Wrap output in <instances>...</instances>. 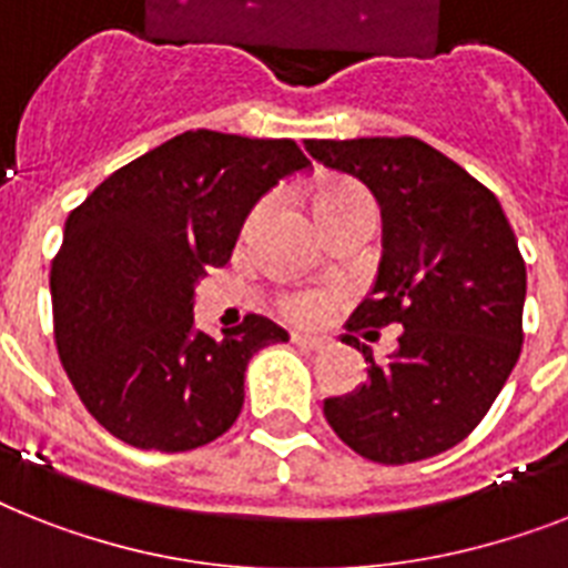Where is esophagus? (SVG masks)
<instances>
[{"label": "esophagus", "instance_id": "1", "mask_svg": "<svg viewBox=\"0 0 568 568\" xmlns=\"http://www.w3.org/2000/svg\"><path fill=\"white\" fill-rule=\"evenodd\" d=\"M292 341H294V344H297V347H303V349H324L326 344H329V341L321 338V335H303V332H294Z\"/></svg>", "mask_w": 568, "mask_h": 568}]
</instances>
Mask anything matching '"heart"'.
I'll list each match as a JSON object with an SVG mask.
<instances>
[{"instance_id": "heart-1", "label": "heart", "mask_w": 568, "mask_h": 568, "mask_svg": "<svg viewBox=\"0 0 568 568\" xmlns=\"http://www.w3.org/2000/svg\"><path fill=\"white\" fill-rule=\"evenodd\" d=\"M312 206H315L317 221H326L332 215H341V212L362 210V206H371L373 210V201L367 195V189L358 186L356 180L329 178L321 180L315 186ZM329 308L332 294L326 292H292L283 297V312L292 321H300V324H317V321H324Z\"/></svg>"}]
</instances>
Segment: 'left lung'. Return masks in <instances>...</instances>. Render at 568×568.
Masks as SVG:
<instances>
[{
    "label": "left lung",
    "mask_w": 568,
    "mask_h": 568,
    "mask_svg": "<svg viewBox=\"0 0 568 568\" xmlns=\"http://www.w3.org/2000/svg\"><path fill=\"white\" fill-rule=\"evenodd\" d=\"M326 169L362 180L382 210V260L349 332L403 326L388 364L362 349L367 382L324 399L362 458L414 464L460 444L523 349L525 262L490 189L414 136L306 140Z\"/></svg>",
    "instance_id": "obj_1"
}]
</instances>
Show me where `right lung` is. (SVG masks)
<instances>
[{
    "mask_svg": "<svg viewBox=\"0 0 568 568\" xmlns=\"http://www.w3.org/2000/svg\"><path fill=\"white\" fill-rule=\"evenodd\" d=\"M308 165L292 140L186 131L69 212L49 276L54 341L110 435L186 452L236 423L247 364L288 332L247 315L212 338L195 326V285L227 265L256 201Z\"/></svg>",
    "mask_w": 568,
    "mask_h": 568,
    "instance_id": "add662e5",
    "label": "right lung"
}]
</instances>
